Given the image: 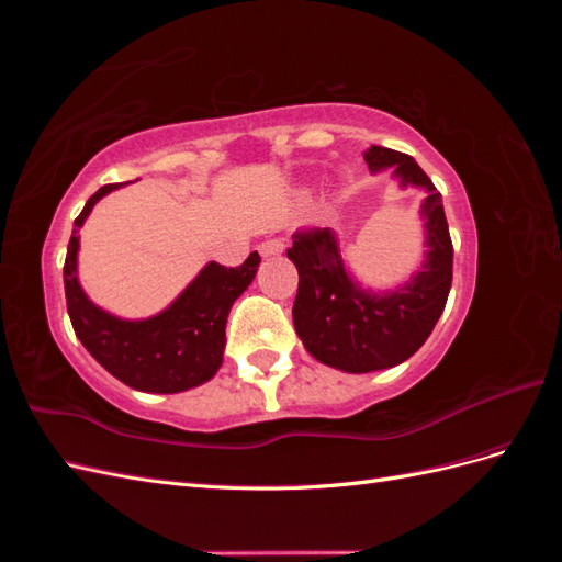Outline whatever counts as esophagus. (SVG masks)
I'll return each instance as SVG.
<instances>
[{
  "instance_id": "1",
  "label": "esophagus",
  "mask_w": 562,
  "mask_h": 562,
  "mask_svg": "<svg viewBox=\"0 0 562 562\" xmlns=\"http://www.w3.org/2000/svg\"><path fill=\"white\" fill-rule=\"evenodd\" d=\"M283 248H285V244L281 239H269V241L260 244L258 250H260L262 258H277V255L283 252Z\"/></svg>"
}]
</instances>
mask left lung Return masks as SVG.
Listing matches in <instances>:
<instances>
[{
    "label": "left lung",
    "instance_id": "8db88e82",
    "mask_svg": "<svg viewBox=\"0 0 562 562\" xmlns=\"http://www.w3.org/2000/svg\"><path fill=\"white\" fill-rule=\"evenodd\" d=\"M372 173L394 168L403 187L427 190V260L422 271L391 293H370L356 283L339 258L333 229H297L288 258L300 274L293 323L304 349L316 361L345 372H372L398 366L427 342L446 310L452 285V239L443 201L429 176L403 151L372 145L366 151Z\"/></svg>",
    "mask_w": 562,
    "mask_h": 562
}]
</instances>
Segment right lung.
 Returning a JSON list of instances; mask_svg holds the SVG:
<instances>
[{
	"instance_id": "1",
	"label": "right lung",
	"mask_w": 562,
	"mask_h": 562,
	"mask_svg": "<svg viewBox=\"0 0 562 562\" xmlns=\"http://www.w3.org/2000/svg\"><path fill=\"white\" fill-rule=\"evenodd\" d=\"M122 184L100 187L75 220L63 267L67 314L79 342L110 375L138 391L178 394L209 382L223 366L229 310L255 279L260 255L250 252L239 267L209 262L171 307L151 318L124 321L103 312L77 281V232L95 203Z\"/></svg>"
}]
</instances>
